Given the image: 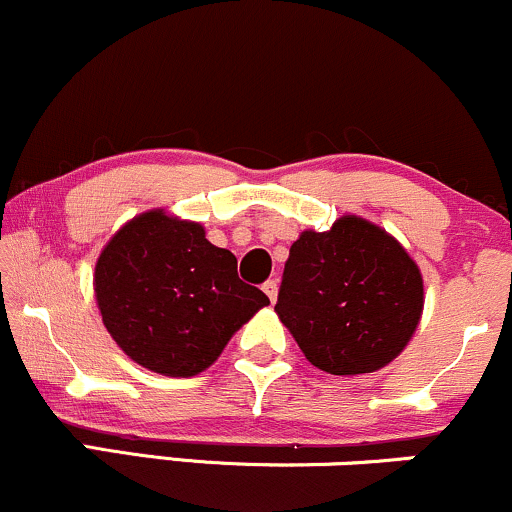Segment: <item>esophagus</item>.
<instances>
[{"label": "esophagus", "mask_w": 512, "mask_h": 512, "mask_svg": "<svg viewBox=\"0 0 512 512\" xmlns=\"http://www.w3.org/2000/svg\"><path fill=\"white\" fill-rule=\"evenodd\" d=\"M263 292H266L270 302L275 304V299H278V280H268L266 285H263Z\"/></svg>", "instance_id": "obj_1"}]
</instances>
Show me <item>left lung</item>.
<instances>
[{
  "label": "left lung",
  "mask_w": 512,
  "mask_h": 512,
  "mask_svg": "<svg viewBox=\"0 0 512 512\" xmlns=\"http://www.w3.org/2000/svg\"><path fill=\"white\" fill-rule=\"evenodd\" d=\"M424 311V278L393 234L359 215L290 246L275 314L316 369L374 374L412 340Z\"/></svg>",
  "instance_id": "left-lung-1"
}]
</instances>
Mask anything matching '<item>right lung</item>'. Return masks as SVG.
Here are the masks:
<instances>
[{
  "mask_svg": "<svg viewBox=\"0 0 512 512\" xmlns=\"http://www.w3.org/2000/svg\"><path fill=\"white\" fill-rule=\"evenodd\" d=\"M102 323L131 362L160 376L206 371L268 297L237 275V258L201 222L153 208L124 222L93 273Z\"/></svg>",
  "mask_w": 512,
  "mask_h": 512,
  "instance_id": "right-lung-1",
  "label": "right lung"
}]
</instances>
